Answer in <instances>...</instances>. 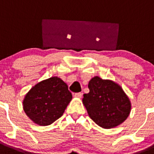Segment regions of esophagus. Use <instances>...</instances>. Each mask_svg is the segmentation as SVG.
<instances>
[{
  "mask_svg": "<svg viewBox=\"0 0 154 154\" xmlns=\"http://www.w3.org/2000/svg\"><path fill=\"white\" fill-rule=\"evenodd\" d=\"M82 96H83V93H77L74 94V97H77V98H81Z\"/></svg>",
  "mask_w": 154,
  "mask_h": 154,
  "instance_id": "obj_1",
  "label": "esophagus"
}]
</instances>
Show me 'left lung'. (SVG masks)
<instances>
[{
  "mask_svg": "<svg viewBox=\"0 0 154 154\" xmlns=\"http://www.w3.org/2000/svg\"><path fill=\"white\" fill-rule=\"evenodd\" d=\"M90 92L84 94L83 104L96 124L109 129L121 125L131 112V102L122 88L110 80L94 77L88 84Z\"/></svg>",
  "mask_w": 154,
  "mask_h": 154,
  "instance_id": "left-lung-1",
  "label": "left lung"
}]
</instances>
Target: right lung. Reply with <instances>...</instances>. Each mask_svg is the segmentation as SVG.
<instances>
[{
  "mask_svg": "<svg viewBox=\"0 0 154 154\" xmlns=\"http://www.w3.org/2000/svg\"><path fill=\"white\" fill-rule=\"evenodd\" d=\"M71 99L67 84L59 77H52L32 87L25 96L23 106L34 123L47 126L62 116Z\"/></svg>",
  "mask_w": 154,
  "mask_h": 154,
  "instance_id": "right-lung-1",
  "label": "right lung"
}]
</instances>
